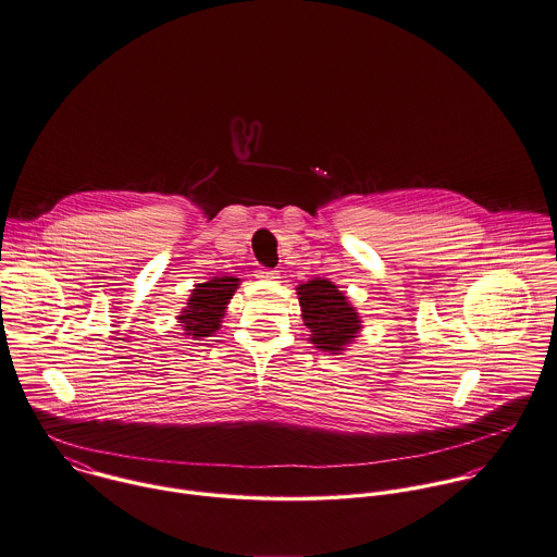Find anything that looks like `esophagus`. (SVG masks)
<instances>
[{
    "instance_id": "esophagus-1",
    "label": "esophagus",
    "mask_w": 557,
    "mask_h": 557,
    "mask_svg": "<svg viewBox=\"0 0 557 557\" xmlns=\"http://www.w3.org/2000/svg\"><path fill=\"white\" fill-rule=\"evenodd\" d=\"M256 277H260V280H264V282H275V280H280V273L273 271V269H258V271H256Z\"/></svg>"
}]
</instances>
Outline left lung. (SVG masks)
I'll return each instance as SVG.
<instances>
[{
  "instance_id": "obj_1",
  "label": "left lung",
  "mask_w": 557,
  "mask_h": 557,
  "mask_svg": "<svg viewBox=\"0 0 557 557\" xmlns=\"http://www.w3.org/2000/svg\"><path fill=\"white\" fill-rule=\"evenodd\" d=\"M297 295L301 319L310 330V343L332 356L347 351L362 330V319L347 295L325 277L299 284Z\"/></svg>"
}]
</instances>
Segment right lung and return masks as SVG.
<instances>
[{
	"label": "right lung",
	"mask_w": 557,
	"mask_h": 557,
	"mask_svg": "<svg viewBox=\"0 0 557 557\" xmlns=\"http://www.w3.org/2000/svg\"><path fill=\"white\" fill-rule=\"evenodd\" d=\"M238 286L240 280L232 275L212 277L203 284H195L186 301V308L177 314V323L182 325L184 334L195 341H201L219 332L227 304Z\"/></svg>",
	"instance_id": "add662e5"
}]
</instances>
